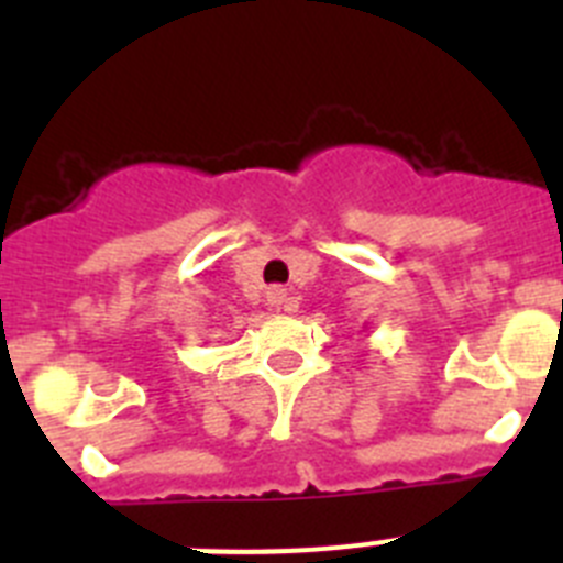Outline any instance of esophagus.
Masks as SVG:
<instances>
[{
    "label": "esophagus",
    "instance_id": "34e87169",
    "mask_svg": "<svg viewBox=\"0 0 563 563\" xmlns=\"http://www.w3.org/2000/svg\"><path fill=\"white\" fill-rule=\"evenodd\" d=\"M267 305H271L273 310L292 312L296 310V298H292L285 287H271V290H267Z\"/></svg>",
    "mask_w": 563,
    "mask_h": 563
}]
</instances>
